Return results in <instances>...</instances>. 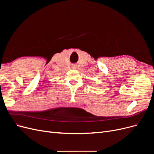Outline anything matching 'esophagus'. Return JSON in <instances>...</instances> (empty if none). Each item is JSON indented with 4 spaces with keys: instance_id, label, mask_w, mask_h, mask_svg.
<instances>
[{
    "instance_id": "1",
    "label": "esophagus",
    "mask_w": 154,
    "mask_h": 154,
    "mask_svg": "<svg viewBox=\"0 0 154 154\" xmlns=\"http://www.w3.org/2000/svg\"><path fill=\"white\" fill-rule=\"evenodd\" d=\"M71 67H72V69H76V67H77V66H76V64H72V66H71Z\"/></svg>"
}]
</instances>
